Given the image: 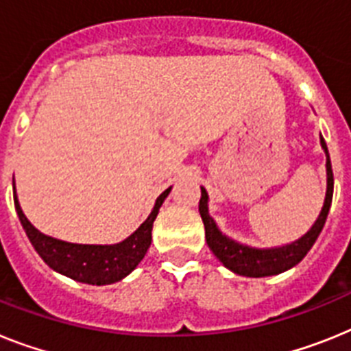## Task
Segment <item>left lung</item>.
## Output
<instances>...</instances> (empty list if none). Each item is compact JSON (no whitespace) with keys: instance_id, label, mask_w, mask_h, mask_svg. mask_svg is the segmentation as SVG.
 I'll return each mask as SVG.
<instances>
[{"instance_id":"8db88e82","label":"left lung","mask_w":351,"mask_h":351,"mask_svg":"<svg viewBox=\"0 0 351 351\" xmlns=\"http://www.w3.org/2000/svg\"><path fill=\"white\" fill-rule=\"evenodd\" d=\"M321 148L325 149L326 155V196L323 208H321L319 216H317L316 223L312 225L311 230L307 234L300 237L298 241H294L285 246H278V248H252L246 244H241L237 241L226 237L219 232L216 221L208 216V194L207 191L202 187V198H199V216L205 225V239H207L208 248L212 253L223 262V266L228 267L230 271L243 276H253V278H261V276H271L284 273V271L291 269L296 266L308 250L314 246L317 235L321 234L323 226H325L326 216L330 210L332 205V194H334V173H332L330 155H328V148H326L325 139L321 137Z\"/></svg>"}]
</instances>
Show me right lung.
<instances>
[{"mask_svg": "<svg viewBox=\"0 0 351 351\" xmlns=\"http://www.w3.org/2000/svg\"><path fill=\"white\" fill-rule=\"evenodd\" d=\"M169 191L171 187L158 196L148 219L130 237L117 244H75L44 235L26 219L17 202L16 191H14V205L32 246L51 269L82 284L107 285L130 275L144 258L152 244L153 221Z\"/></svg>", "mask_w": 351, "mask_h": 351, "instance_id": "1", "label": "right lung"}]
</instances>
